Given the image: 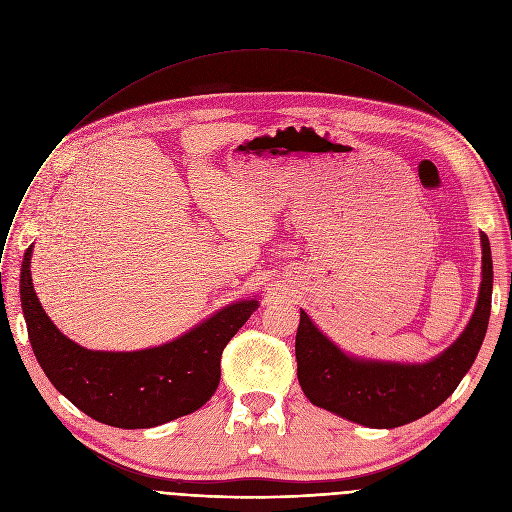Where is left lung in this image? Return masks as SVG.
<instances>
[{"mask_svg":"<svg viewBox=\"0 0 512 512\" xmlns=\"http://www.w3.org/2000/svg\"><path fill=\"white\" fill-rule=\"evenodd\" d=\"M480 241L482 281L476 310L460 338L427 362L401 364L350 356L300 310L296 358L304 395L326 411L375 429L411 423L440 407L470 371L488 328L492 255L484 233Z\"/></svg>","mask_w":512,"mask_h":512,"instance_id":"left-lung-1","label":"left lung"}]
</instances>
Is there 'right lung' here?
Here are the masks:
<instances>
[{"instance_id": "right-lung-1", "label": "right lung", "mask_w": 512, "mask_h": 512, "mask_svg": "<svg viewBox=\"0 0 512 512\" xmlns=\"http://www.w3.org/2000/svg\"><path fill=\"white\" fill-rule=\"evenodd\" d=\"M32 247L24 253L20 279L28 338L42 371L72 405L113 427L145 429L188 415L214 395L223 350L257 310V300L235 302L156 348L87 350L42 310L30 277Z\"/></svg>"}]
</instances>
